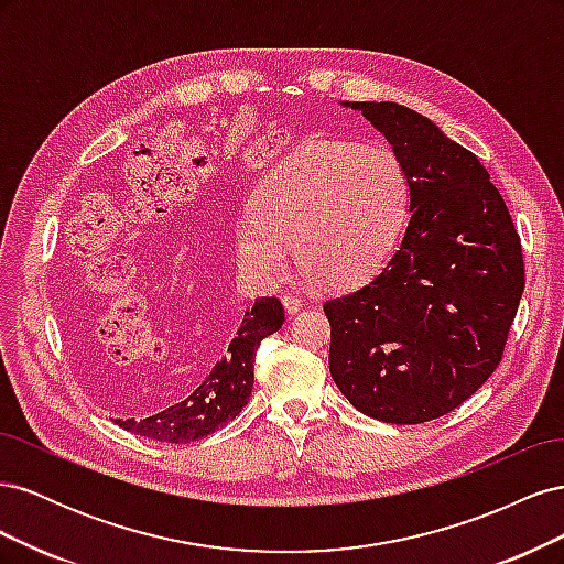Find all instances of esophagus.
<instances>
[{
    "label": "esophagus",
    "instance_id": "obj_1",
    "mask_svg": "<svg viewBox=\"0 0 564 564\" xmlns=\"http://www.w3.org/2000/svg\"><path fill=\"white\" fill-rule=\"evenodd\" d=\"M282 303H284V311H286L289 315H296V313L303 308V301H301L299 296H294V294H284V296H282Z\"/></svg>",
    "mask_w": 564,
    "mask_h": 564
}]
</instances>
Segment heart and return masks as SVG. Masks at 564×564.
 <instances>
[{"instance_id":"b5f03b06","label":"heart","mask_w":564,"mask_h":564,"mask_svg":"<svg viewBox=\"0 0 564 564\" xmlns=\"http://www.w3.org/2000/svg\"><path fill=\"white\" fill-rule=\"evenodd\" d=\"M409 209V176L388 145L311 139L278 162L237 228V261L270 284L294 249L305 280L346 289L367 280L395 247Z\"/></svg>"}]
</instances>
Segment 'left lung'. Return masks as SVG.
I'll use <instances>...</instances> for the list:
<instances>
[{"label":"left lung","mask_w":564,"mask_h":564,"mask_svg":"<svg viewBox=\"0 0 564 564\" xmlns=\"http://www.w3.org/2000/svg\"><path fill=\"white\" fill-rule=\"evenodd\" d=\"M362 110L409 176L402 242L367 284L324 301L329 371L386 423L449 414L499 367L524 289L520 235L470 150L398 104Z\"/></svg>","instance_id":"obj_1"}]
</instances>
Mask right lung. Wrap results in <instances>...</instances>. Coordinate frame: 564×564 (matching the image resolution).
<instances>
[{
    "label": "right lung",
    "instance_id": "1",
    "mask_svg": "<svg viewBox=\"0 0 564 564\" xmlns=\"http://www.w3.org/2000/svg\"><path fill=\"white\" fill-rule=\"evenodd\" d=\"M79 289H89V284L82 282ZM96 293L89 289V294L94 296H87V292H84V296H75L65 308V327L75 340L82 362L87 365L100 360L104 350H108L98 332L108 296L99 294L96 297ZM282 322L284 308L275 296L256 299L242 322L237 324L232 338L216 362L202 365V369L193 371L191 379L185 381L176 395L158 409H152L150 414H131L115 419V423L133 435L160 442H176V445L207 437L218 429H224L249 402L253 388L256 350H259L265 336L275 334L282 327ZM209 327H214V315L204 317L197 334L204 336Z\"/></svg>",
    "mask_w": 564,
    "mask_h": 564
}]
</instances>
